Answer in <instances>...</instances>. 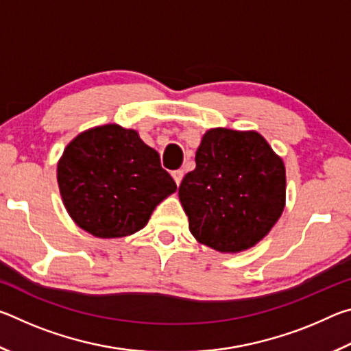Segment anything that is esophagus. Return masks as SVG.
<instances>
[{
  "label": "esophagus",
  "instance_id": "34e87169",
  "mask_svg": "<svg viewBox=\"0 0 351 351\" xmlns=\"http://www.w3.org/2000/svg\"><path fill=\"white\" fill-rule=\"evenodd\" d=\"M171 176H173V180H175V182H176V186H180L181 181H182V176H184L182 170H175L173 173H171Z\"/></svg>",
  "mask_w": 351,
  "mask_h": 351
}]
</instances>
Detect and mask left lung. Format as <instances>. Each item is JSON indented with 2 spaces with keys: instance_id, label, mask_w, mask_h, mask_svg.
I'll return each instance as SVG.
<instances>
[{
  "instance_id": "1",
  "label": "left lung",
  "mask_w": 351,
  "mask_h": 351,
  "mask_svg": "<svg viewBox=\"0 0 351 351\" xmlns=\"http://www.w3.org/2000/svg\"><path fill=\"white\" fill-rule=\"evenodd\" d=\"M195 162L178 190L192 235L219 252L257 245L283 212L282 159L258 133L213 128Z\"/></svg>"
}]
</instances>
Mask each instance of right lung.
Segmentation results:
<instances>
[{"mask_svg": "<svg viewBox=\"0 0 351 351\" xmlns=\"http://www.w3.org/2000/svg\"><path fill=\"white\" fill-rule=\"evenodd\" d=\"M57 180L71 218L100 239L138 232L176 190L158 152L114 123L77 136L64 148Z\"/></svg>", "mask_w": 351, "mask_h": 351, "instance_id": "add662e5", "label": "right lung"}]
</instances>
